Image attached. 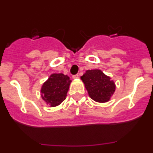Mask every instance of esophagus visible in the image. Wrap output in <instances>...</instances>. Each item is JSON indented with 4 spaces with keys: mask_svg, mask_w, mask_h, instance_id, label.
Returning <instances> with one entry per match:
<instances>
[{
    "mask_svg": "<svg viewBox=\"0 0 153 153\" xmlns=\"http://www.w3.org/2000/svg\"><path fill=\"white\" fill-rule=\"evenodd\" d=\"M72 78H73V79H77V78H79V75H78V74H77V75H73V76H72Z\"/></svg>",
    "mask_w": 153,
    "mask_h": 153,
    "instance_id": "1",
    "label": "esophagus"
}]
</instances>
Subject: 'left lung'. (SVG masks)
I'll use <instances>...</instances> for the list:
<instances>
[{
	"label": "left lung",
	"mask_w": 153,
	"mask_h": 153,
	"mask_svg": "<svg viewBox=\"0 0 153 153\" xmlns=\"http://www.w3.org/2000/svg\"><path fill=\"white\" fill-rule=\"evenodd\" d=\"M81 78L89 97L97 102L109 101L115 90L114 81L99 69L87 70Z\"/></svg>",
	"instance_id": "obj_1"
}]
</instances>
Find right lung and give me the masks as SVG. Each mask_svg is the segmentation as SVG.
<instances>
[{"label":"right lung","instance_id":"obj_1","mask_svg":"<svg viewBox=\"0 0 153 153\" xmlns=\"http://www.w3.org/2000/svg\"><path fill=\"white\" fill-rule=\"evenodd\" d=\"M71 81L62 73L52 74L41 87L43 100L52 107L59 105L66 99Z\"/></svg>","mask_w":153,"mask_h":153}]
</instances>
